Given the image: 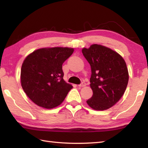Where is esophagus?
Masks as SVG:
<instances>
[{
    "label": "esophagus",
    "mask_w": 148,
    "mask_h": 148,
    "mask_svg": "<svg viewBox=\"0 0 148 148\" xmlns=\"http://www.w3.org/2000/svg\"><path fill=\"white\" fill-rule=\"evenodd\" d=\"M86 86V83H85V82H84V81L81 82V83L78 85V86H79V87H83V86Z\"/></svg>",
    "instance_id": "34e87169"
}]
</instances>
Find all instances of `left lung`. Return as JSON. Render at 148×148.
<instances>
[{"label":"left lung","mask_w":148,"mask_h":148,"mask_svg":"<svg viewBox=\"0 0 148 148\" xmlns=\"http://www.w3.org/2000/svg\"><path fill=\"white\" fill-rule=\"evenodd\" d=\"M83 55L91 67L93 95L86 102L97 111L114 106L123 95L128 82L126 63L118 53L99 45L83 48Z\"/></svg>","instance_id":"left-lung-1"}]
</instances>
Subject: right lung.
<instances>
[{"mask_svg":"<svg viewBox=\"0 0 148 148\" xmlns=\"http://www.w3.org/2000/svg\"><path fill=\"white\" fill-rule=\"evenodd\" d=\"M74 52L73 48H42L25 59L21 69L24 92L37 106L52 109L64 101L72 86L63 79L62 64Z\"/></svg>","mask_w":148,"mask_h":148,"instance_id":"right-lung-1","label":"right lung"}]
</instances>
